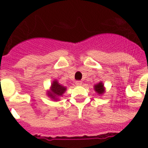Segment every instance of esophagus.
Instances as JSON below:
<instances>
[{
  "instance_id": "34e87169",
  "label": "esophagus",
  "mask_w": 148,
  "mask_h": 148,
  "mask_svg": "<svg viewBox=\"0 0 148 148\" xmlns=\"http://www.w3.org/2000/svg\"><path fill=\"white\" fill-rule=\"evenodd\" d=\"M82 84V81H79H79L75 82V85H81Z\"/></svg>"
}]
</instances>
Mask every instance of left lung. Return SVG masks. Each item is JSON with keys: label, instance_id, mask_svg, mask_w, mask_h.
<instances>
[{"label": "left lung", "instance_id": "obj_1", "mask_svg": "<svg viewBox=\"0 0 148 148\" xmlns=\"http://www.w3.org/2000/svg\"><path fill=\"white\" fill-rule=\"evenodd\" d=\"M94 88H95V91L98 95H103L105 92V88L103 87V84L102 82H100L98 84H97V85H95Z\"/></svg>", "mask_w": 148, "mask_h": 148}]
</instances>
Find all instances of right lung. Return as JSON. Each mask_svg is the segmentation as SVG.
Masks as SVG:
<instances>
[{
	"label": "right lung",
	"mask_w": 148,
	"mask_h": 148,
	"mask_svg": "<svg viewBox=\"0 0 148 148\" xmlns=\"http://www.w3.org/2000/svg\"><path fill=\"white\" fill-rule=\"evenodd\" d=\"M66 90V88L60 85L57 80H54L51 84V90L47 91V95L51 98L53 99V101H57L58 100V97L63 95Z\"/></svg>",
	"instance_id": "add662e5"
}]
</instances>
